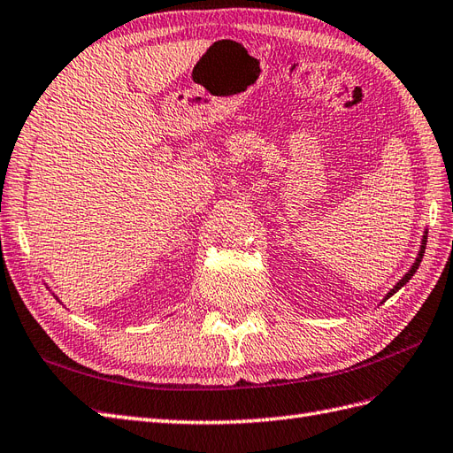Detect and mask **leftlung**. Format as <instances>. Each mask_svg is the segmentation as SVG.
Returning a JSON list of instances; mask_svg holds the SVG:
<instances>
[{
	"mask_svg": "<svg viewBox=\"0 0 453 453\" xmlns=\"http://www.w3.org/2000/svg\"><path fill=\"white\" fill-rule=\"evenodd\" d=\"M425 245H426V234H425V237H423V245H421V250H419V257H417V260H415V264H413V268H411L408 273H405V277H403V280H402V281H400L396 287L392 288V291L388 293V296H392L394 293L398 291V288H402L405 283H408V281L411 280V275L417 272V268H419V264H421V260H423V254H425ZM388 296H387V298H388Z\"/></svg>",
	"mask_w": 453,
	"mask_h": 453,
	"instance_id": "left-lung-1",
	"label": "left lung"
}]
</instances>
